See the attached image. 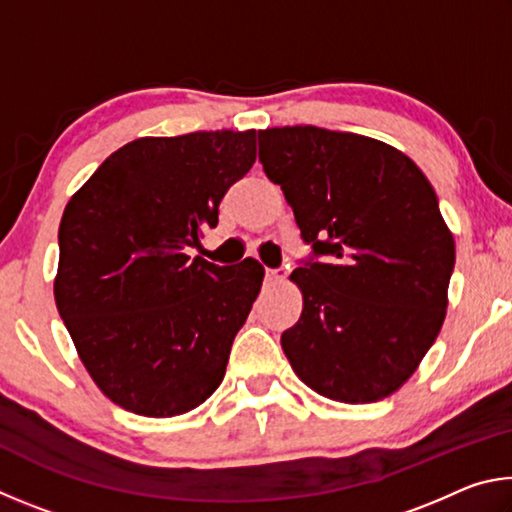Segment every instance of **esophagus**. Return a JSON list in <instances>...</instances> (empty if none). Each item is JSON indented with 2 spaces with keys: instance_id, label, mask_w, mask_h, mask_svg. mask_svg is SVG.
Segmentation results:
<instances>
[{
  "instance_id": "1",
  "label": "esophagus",
  "mask_w": 512,
  "mask_h": 512,
  "mask_svg": "<svg viewBox=\"0 0 512 512\" xmlns=\"http://www.w3.org/2000/svg\"><path fill=\"white\" fill-rule=\"evenodd\" d=\"M284 277H287V273H284L282 268H266V282L268 284L284 282Z\"/></svg>"
}]
</instances>
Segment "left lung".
Returning <instances> with one entry per match:
<instances>
[{"instance_id":"left-lung-1","label":"left lung","mask_w":512,"mask_h":512,"mask_svg":"<svg viewBox=\"0 0 512 512\" xmlns=\"http://www.w3.org/2000/svg\"><path fill=\"white\" fill-rule=\"evenodd\" d=\"M259 162L311 246L291 273L300 320L282 334L291 368L345 404L384 400L443 327L454 237L411 158L318 126L259 131Z\"/></svg>"}]
</instances>
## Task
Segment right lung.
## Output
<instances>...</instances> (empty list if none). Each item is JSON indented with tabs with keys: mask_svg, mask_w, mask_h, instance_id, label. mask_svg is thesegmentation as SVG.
Returning a JSON list of instances; mask_svg holds the SVG:
<instances>
[{
	"mask_svg": "<svg viewBox=\"0 0 512 512\" xmlns=\"http://www.w3.org/2000/svg\"><path fill=\"white\" fill-rule=\"evenodd\" d=\"M255 158V131L140 137L69 198L56 307L94 384L121 409L171 418L223 381L264 266H216L185 250L219 223L221 198Z\"/></svg>",
	"mask_w": 512,
	"mask_h": 512,
	"instance_id": "add662e5",
	"label": "right lung"
}]
</instances>
